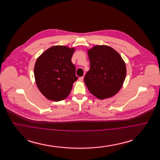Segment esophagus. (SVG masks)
<instances>
[{
	"mask_svg": "<svg viewBox=\"0 0 160 160\" xmlns=\"http://www.w3.org/2000/svg\"><path fill=\"white\" fill-rule=\"evenodd\" d=\"M83 77H79V78H78V80L80 81V82H82L83 80Z\"/></svg>",
	"mask_w": 160,
	"mask_h": 160,
	"instance_id": "esophagus-1",
	"label": "esophagus"
}]
</instances>
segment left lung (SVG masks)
I'll use <instances>...</instances> for the list:
<instances>
[{
	"label": "left lung",
	"instance_id": "left-lung-1",
	"mask_svg": "<svg viewBox=\"0 0 160 160\" xmlns=\"http://www.w3.org/2000/svg\"><path fill=\"white\" fill-rule=\"evenodd\" d=\"M90 69L84 82L92 95L100 99L110 98L122 88L126 67L121 56L107 46H96L88 51Z\"/></svg>",
	"mask_w": 160,
	"mask_h": 160
}]
</instances>
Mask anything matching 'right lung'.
I'll return each instance as SVG.
<instances>
[{"label":"right lung","instance_id":"obj_1","mask_svg":"<svg viewBox=\"0 0 160 160\" xmlns=\"http://www.w3.org/2000/svg\"><path fill=\"white\" fill-rule=\"evenodd\" d=\"M74 48L53 46L36 61L34 76L39 90L47 99L59 101L67 98L78 79L71 62Z\"/></svg>","mask_w":160,"mask_h":160}]
</instances>
